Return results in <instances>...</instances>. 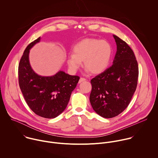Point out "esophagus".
I'll return each mask as SVG.
<instances>
[{"label": "esophagus", "instance_id": "1", "mask_svg": "<svg viewBox=\"0 0 158 158\" xmlns=\"http://www.w3.org/2000/svg\"><path fill=\"white\" fill-rule=\"evenodd\" d=\"M85 81V78H83V77H81L80 79L79 80V83H81L83 81Z\"/></svg>", "mask_w": 158, "mask_h": 158}]
</instances>
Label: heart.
<instances>
[{
    "mask_svg": "<svg viewBox=\"0 0 158 158\" xmlns=\"http://www.w3.org/2000/svg\"><path fill=\"white\" fill-rule=\"evenodd\" d=\"M73 54L67 58V64L73 73L79 69L83 60L87 72L100 74L107 69L112 55L109 43L96 39H84L79 41L73 46Z\"/></svg>",
    "mask_w": 158,
    "mask_h": 158,
    "instance_id": "obj_1",
    "label": "heart"
}]
</instances>
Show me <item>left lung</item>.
Wrapping results in <instances>:
<instances>
[{"label":"left lung","mask_w":158,"mask_h":158,"mask_svg":"<svg viewBox=\"0 0 158 158\" xmlns=\"http://www.w3.org/2000/svg\"><path fill=\"white\" fill-rule=\"evenodd\" d=\"M117 51L112 64L91 79L90 102L104 118L117 116L128 106L136 91L139 75L136 57L127 44L113 35Z\"/></svg>","instance_id":"obj_1"}]
</instances>
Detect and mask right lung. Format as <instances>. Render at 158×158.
<instances>
[{
    "instance_id": "add662e5",
    "label": "right lung",
    "mask_w": 158,
    "mask_h": 158,
    "mask_svg": "<svg viewBox=\"0 0 158 158\" xmlns=\"http://www.w3.org/2000/svg\"><path fill=\"white\" fill-rule=\"evenodd\" d=\"M40 37L29 44L22 55L18 69L19 84L24 98L31 109L37 115L52 119L60 114L66 108L72 92L79 80L59 71L52 76L36 74L29 62V51L40 42Z\"/></svg>"
}]
</instances>
